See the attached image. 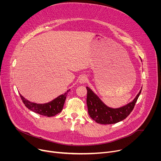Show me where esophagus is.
Returning <instances> with one entry per match:
<instances>
[{"label":"esophagus","mask_w":161,"mask_h":161,"mask_svg":"<svg viewBox=\"0 0 161 161\" xmlns=\"http://www.w3.org/2000/svg\"><path fill=\"white\" fill-rule=\"evenodd\" d=\"M87 76L85 75H81L79 78V82L80 83H84L87 82Z\"/></svg>","instance_id":"esophagus-1"}]
</instances>
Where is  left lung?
Wrapping results in <instances>:
<instances>
[{
  "label": "left lung",
  "instance_id": "1",
  "mask_svg": "<svg viewBox=\"0 0 161 161\" xmlns=\"http://www.w3.org/2000/svg\"><path fill=\"white\" fill-rule=\"evenodd\" d=\"M87 105L88 114L91 119L103 125L115 124L124 120L131 113L141 93L142 89L135 98L126 105L112 108L107 106L89 87H87Z\"/></svg>",
  "mask_w": 161,
  "mask_h": 161
}]
</instances>
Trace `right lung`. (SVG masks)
I'll return each instance as SVG.
<instances>
[{
	"instance_id": "add662e5",
	"label": "right lung",
	"mask_w": 161,
	"mask_h": 161,
	"mask_svg": "<svg viewBox=\"0 0 161 161\" xmlns=\"http://www.w3.org/2000/svg\"><path fill=\"white\" fill-rule=\"evenodd\" d=\"M69 91L70 89L68 90L64 94L59 95L51 102L45 104H36L32 103L26 98H25L20 93L19 95L25 106L29 109L30 110L42 115L52 117L62 111L66 96Z\"/></svg>"
}]
</instances>
